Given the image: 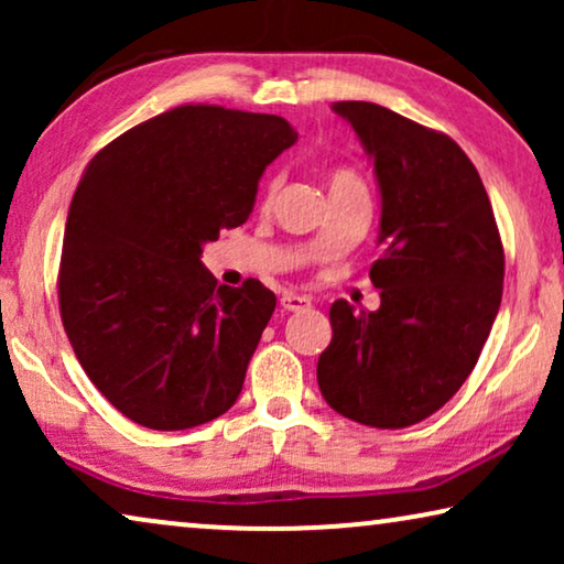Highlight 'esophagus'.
I'll use <instances>...</instances> for the list:
<instances>
[{"instance_id": "esophagus-1", "label": "esophagus", "mask_w": 564, "mask_h": 564, "mask_svg": "<svg viewBox=\"0 0 564 564\" xmlns=\"http://www.w3.org/2000/svg\"><path fill=\"white\" fill-rule=\"evenodd\" d=\"M280 305H282V311H288V313H300V311H307V307L313 305V300L305 295H292L290 292V295H282Z\"/></svg>"}]
</instances>
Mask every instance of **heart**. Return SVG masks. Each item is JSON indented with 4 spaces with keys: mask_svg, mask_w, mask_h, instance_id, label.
<instances>
[{
    "mask_svg": "<svg viewBox=\"0 0 564 564\" xmlns=\"http://www.w3.org/2000/svg\"><path fill=\"white\" fill-rule=\"evenodd\" d=\"M326 184H328V195H336V192H346V189H365V182H361L351 169H330L326 176ZM274 189H276V180L267 182L264 197H261L264 199V205L272 203Z\"/></svg>",
    "mask_w": 564,
    "mask_h": 564,
    "instance_id": "b5f03b06",
    "label": "heart"
}]
</instances>
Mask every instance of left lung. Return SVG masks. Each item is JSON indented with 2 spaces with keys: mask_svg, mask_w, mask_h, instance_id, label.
<instances>
[{
  "mask_svg": "<svg viewBox=\"0 0 564 564\" xmlns=\"http://www.w3.org/2000/svg\"><path fill=\"white\" fill-rule=\"evenodd\" d=\"M375 161L382 257L377 311L330 305L318 359L326 403L372 429L436 413L473 372L503 297V243L488 192L446 133L375 102H336Z\"/></svg>",
  "mask_w": 564,
  "mask_h": 564,
  "instance_id": "8db88e82",
  "label": "left lung"
}]
</instances>
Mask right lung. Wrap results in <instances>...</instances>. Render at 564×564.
I'll return each instance as SVG.
<instances>
[{
    "label": "right lung",
    "mask_w": 564,
    "mask_h": 564,
    "mask_svg": "<svg viewBox=\"0 0 564 564\" xmlns=\"http://www.w3.org/2000/svg\"><path fill=\"white\" fill-rule=\"evenodd\" d=\"M295 141L276 115L182 105L89 161L58 307L84 372L126 419L182 431L236 403L276 297L259 280L218 284L199 257L243 226L264 169Z\"/></svg>",
    "instance_id": "1"
}]
</instances>
